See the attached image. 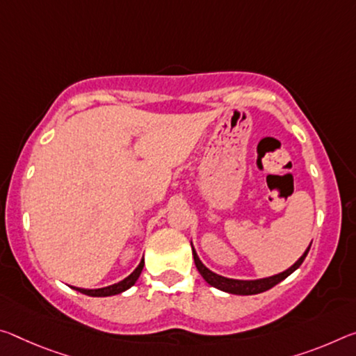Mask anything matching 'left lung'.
<instances>
[{
	"label": "left lung",
	"mask_w": 356,
	"mask_h": 356,
	"mask_svg": "<svg viewBox=\"0 0 356 356\" xmlns=\"http://www.w3.org/2000/svg\"><path fill=\"white\" fill-rule=\"evenodd\" d=\"M312 245V244H310ZM310 245L307 247V250L302 253V257L298 259V261L290 266L286 270L280 274H275V275H270V277H264V279H257V280H238V279H228V277H223V275H218L216 273H212L211 269H207L204 264L198 257V253H196L193 244H191V252H193V258H195V264L196 268H198L200 274L202 275V279H204L209 285H212L213 289H218L222 291H227L231 293V295H258V293H263L269 289H273L274 285H277L279 282H282L284 279L289 277L291 273H295V270L301 266L304 258L307 257Z\"/></svg>",
	"instance_id": "1"
}]
</instances>
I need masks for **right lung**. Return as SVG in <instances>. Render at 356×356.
I'll return each instance as SVG.
<instances>
[{"label":"right lung","instance_id":"add662e5","mask_svg":"<svg viewBox=\"0 0 356 356\" xmlns=\"http://www.w3.org/2000/svg\"><path fill=\"white\" fill-rule=\"evenodd\" d=\"M143 268H144V258L140 259L139 266L133 270L131 274L128 275V277H125L123 280L118 282V284H114V285H109V286H104V289H95V290H87V289H77V286H71V289H74L77 291L83 293V295L87 296H97V298H101V296H112V295H118V293L125 291L128 289H131V286L136 284V280L139 279L140 273H143Z\"/></svg>","mask_w":356,"mask_h":356}]
</instances>
